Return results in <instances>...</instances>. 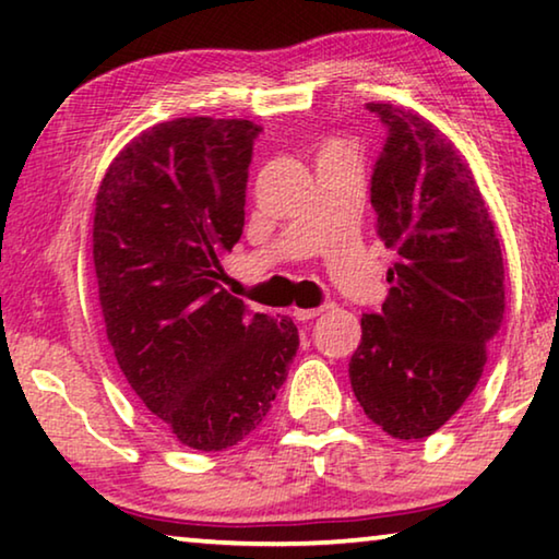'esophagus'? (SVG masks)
Returning <instances> with one entry per match:
<instances>
[{"instance_id":"34e87169","label":"esophagus","mask_w":559,"mask_h":559,"mask_svg":"<svg viewBox=\"0 0 559 559\" xmlns=\"http://www.w3.org/2000/svg\"><path fill=\"white\" fill-rule=\"evenodd\" d=\"M328 308H333V306H330V302H323V306H318V308H308V310H293V316H296V320H302V323H306V320H313V318H318L320 313H325Z\"/></svg>"}]
</instances>
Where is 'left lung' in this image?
I'll return each mask as SVG.
<instances>
[{
  "instance_id": "left-lung-1",
  "label": "left lung",
  "mask_w": 559,
  "mask_h": 559,
  "mask_svg": "<svg viewBox=\"0 0 559 559\" xmlns=\"http://www.w3.org/2000/svg\"><path fill=\"white\" fill-rule=\"evenodd\" d=\"M367 108L386 128L370 202L396 263L382 308L362 316L349 382L377 427L409 441L441 429L484 374L506 310L503 253L451 140L416 112Z\"/></svg>"
}]
</instances>
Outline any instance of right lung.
Wrapping results in <instances>:
<instances>
[{
  "label": "right lung",
  "mask_w": 559,
  "mask_h": 559,
  "mask_svg": "<svg viewBox=\"0 0 559 559\" xmlns=\"http://www.w3.org/2000/svg\"><path fill=\"white\" fill-rule=\"evenodd\" d=\"M251 120L177 118L112 159L96 197L93 263L122 374L163 427L222 451L259 427L298 349L290 318L253 313L219 283L241 239Z\"/></svg>",
  "instance_id": "right-lung-1"
}]
</instances>
